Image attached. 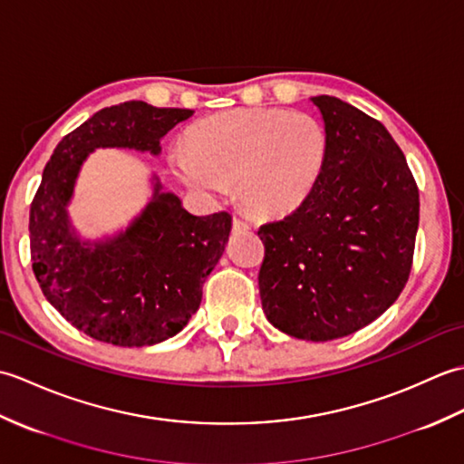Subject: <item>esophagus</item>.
I'll return each mask as SVG.
<instances>
[{
	"instance_id": "esophagus-1",
	"label": "esophagus",
	"mask_w": 464,
	"mask_h": 464,
	"mask_svg": "<svg viewBox=\"0 0 464 464\" xmlns=\"http://www.w3.org/2000/svg\"><path fill=\"white\" fill-rule=\"evenodd\" d=\"M251 229V221L245 217H233V231H247Z\"/></svg>"
}]
</instances>
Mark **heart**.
<instances>
[{"label": "heart", "instance_id": "heart-1", "mask_svg": "<svg viewBox=\"0 0 464 464\" xmlns=\"http://www.w3.org/2000/svg\"><path fill=\"white\" fill-rule=\"evenodd\" d=\"M189 145L173 153L187 187L221 195L237 181L241 201L265 215L287 213L307 199L329 151L327 131L314 117L271 107L213 115L195 127Z\"/></svg>", "mask_w": 464, "mask_h": 464}]
</instances>
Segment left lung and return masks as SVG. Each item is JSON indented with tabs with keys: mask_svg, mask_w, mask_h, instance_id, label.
I'll return each instance as SVG.
<instances>
[{
	"mask_svg": "<svg viewBox=\"0 0 464 464\" xmlns=\"http://www.w3.org/2000/svg\"><path fill=\"white\" fill-rule=\"evenodd\" d=\"M327 163L314 191L261 225L263 311L279 331L331 341L367 327L409 281L419 187L384 125L337 97L317 95Z\"/></svg>",
	"mask_w": 464,
	"mask_h": 464,
	"instance_id": "obj_1",
	"label": "left lung"
}]
</instances>
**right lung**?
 Returning <instances> with one entry per match:
<instances>
[{
  "instance_id": "add662e5",
  "label": "right lung",
  "mask_w": 464,
  "mask_h": 464,
  "mask_svg": "<svg viewBox=\"0 0 464 464\" xmlns=\"http://www.w3.org/2000/svg\"><path fill=\"white\" fill-rule=\"evenodd\" d=\"M191 110L125 102L97 111L57 143L29 209L32 269L45 299L75 329L117 347H145L179 333L199 309L203 283L221 259L231 215L197 217L155 183L153 199L123 233L82 243L65 205L97 147L161 151V137Z\"/></svg>"
}]
</instances>
